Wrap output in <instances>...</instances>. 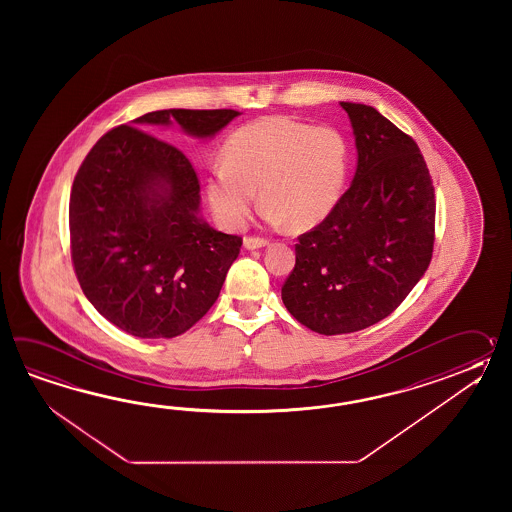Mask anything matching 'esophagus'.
Instances as JSON below:
<instances>
[{
	"mask_svg": "<svg viewBox=\"0 0 512 512\" xmlns=\"http://www.w3.org/2000/svg\"><path fill=\"white\" fill-rule=\"evenodd\" d=\"M267 245H269V241L263 240V238H245V240H243V247H245L247 251L263 249V247H267Z\"/></svg>",
	"mask_w": 512,
	"mask_h": 512,
	"instance_id": "obj_1",
	"label": "esophagus"
}]
</instances>
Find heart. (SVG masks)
I'll return each mask as SVG.
<instances>
[{
	"mask_svg": "<svg viewBox=\"0 0 512 512\" xmlns=\"http://www.w3.org/2000/svg\"><path fill=\"white\" fill-rule=\"evenodd\" d=\"M349 166L348 139L340 131L272 115L230 135L223 161L208 168L205 196L225 229L247 223L258 188L269 223L313 229L340 203Z\"/></svg>",
	"mask_w": 512,
	"mask_h": 512,
	"instance_id": "heart-1",
	"label": "heart"
}]
</instances>
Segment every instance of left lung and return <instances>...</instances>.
Masks as SVG:
<instances>
[{
  "instance_id": "1",
  "label": "left lung",
  "mask_w": 512,
  "mask_h": 512,
  "mask_svg": "<svg viewBox=\"0 0 512 512\" xmlns=\"http://www.w3.org/2000/svg\"><path fill=\"white\" fill-rule=\"evenodd\" d=\"M340 106L355 135L357 170L337 208L298 238L282 287L287 311L320 335L381 322L434 251V186L414 139L371 106Z\"/></svg>"
}]
</instances>
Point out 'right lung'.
Wrapping results in <instances>:
<instances>
[{"label": "right lung", "instance_id": "right-lung-1", "mask_svg": "<svg viewBox=\"0 0 512 512\" xmlns=\"http://www.w3.org/2000/svg\"><path fill=\"white\" fill-rule=\"evenodd\" d=\"M234 109H161L108 131L87 153L69 199L71 256L87 300L139 338H174L218 300L240 236L201 216L194 166L139 128L177 124L212 139Z\"/></svg>", "mask_w": 512, "mask_h": 512}]
</instances>
